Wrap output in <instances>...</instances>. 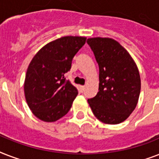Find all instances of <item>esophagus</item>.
<instances>
[{
    "label": "esophagus",
    "instance_id": "1",
    "mask_svg": "<svg viewBox=\"0 0 159 159\" xmlns=\"http://www.w3.org/2000/svg\"><path fill=\"white\" fill-rule=\"evenodd\" d=\"M80 89H81V91H82V92H84L85 86H80Z\"/></svg>",
    "mask_w": 159,
    "mask_h": 159
}]
</instances>
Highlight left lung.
I'll use <instances>...</instances> for the list:
<instances>
[{
  "instance_id": "8db88e82",
  "label": "left lung",
  "mask_w": 159,
  "mask_h": 159,
  "mask_svg": "<svg viewBox=\"0 0 159 159\" xmlns=\"http://www.w3.org/2000/svg\"><path fill=\"white\" fill-rule=\"evenodd\" d=\"M99 66V88L88 99L94 116L108 125H117L130 116L141 89L137 65L128 51L111 38L87 39Z\"/></svg>"
}]
</instances>
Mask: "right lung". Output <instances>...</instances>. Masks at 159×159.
<instances>
[{
	"instance_id": "1",
	"label": "right lung",
	"mask_w": 159,
	"mask_h": 159,
	"mask_svg": "<svg viewBox=\"0 0 159 159\" xmlns=\"http://www.w3.org/2000/svg\"><path fill=\"white\" fill-rule=\"evenodd\" d=\"M86 39L81 36L57 39L40 48L31 60L24 91L30 111L40 120L54 122L69 111L78 92L64 74Z\"/></svg>"
}]
</instances>
